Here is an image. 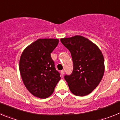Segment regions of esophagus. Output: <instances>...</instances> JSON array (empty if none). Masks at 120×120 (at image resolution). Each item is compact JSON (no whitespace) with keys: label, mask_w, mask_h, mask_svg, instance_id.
Returning a JSON list of instances; mask_svg holds the SVG:
<instances>
[{"label":"esophagus","mask_w":120,"mask_h":120,"mask_svg":"<svg viewBox=\"0 0 120 120\" xmlns=\"http://www.w3.org/2000/svg\"><path fill=\"white\" fill-rule=\"evenodd\" d=\"M61 75H62V76H63V75H64V70H61Z\"/></svg>","instance_id":"esophagus-1"}]
</instances>
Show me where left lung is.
<instances>
[{
	"label": "left lung",
	"mask_w": 120,
	"mask_h": 120,
	"mask_svg": "<svg viewBox=\"0 0 120 120\" xmlns=\"http://www.w3.org/2000/svg\"><path fill=\"white\" fill-rule=\"evenodd\" d=\"M70 52L73 62L71 74L65 75L70 90L77 96H84L97 87L105 71L104 58L96 44L85 37L76 35L61 39Z\"/></svg>",
	"instance_id": "8db88e82"
}]
</instances>
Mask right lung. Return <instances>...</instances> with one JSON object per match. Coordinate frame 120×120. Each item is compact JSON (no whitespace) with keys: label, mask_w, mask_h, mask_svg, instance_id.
Segmentation results:
<instances>
[{"label":"right lung","mask_w":120,"mask_h":120,"mask_svg":"<svg viewBox=\"0 0 120 120\" xmlns=\"http://www.w3.org/2000/svg\"><path fill=\"white\" fill-rule=\"evenodd\" d=\"M58 43V39H38L27 46L21 55L19 68L22 80L35 97H49L61 79L50 55Z\"/></svg>","instance_id":"1"}]
</instances>
